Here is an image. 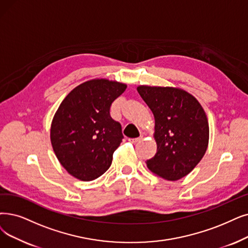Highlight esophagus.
I'll return each mask as SVG.
<instances>
[{"mask_svg": "<svg viewBox=\"0 0 248 248\" xmlns=\"http://www.w3.org/2000/svg\"><path fill=\"white\" fill-rule=\"evenodd\" d=\"M142 138H143L142 136L138 137V138H129V140H128V141L133 143V144H135V143H137V142H140V141L142 140Z\"/></svg>", "mask_w": 248, "mask_h": 248, "instance_id": "esophagus-1", "label": "esophagus"}]
</instances>
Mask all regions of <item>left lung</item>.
Segmentation results:
<instances>
[{
  "instance_id": "left-lung-1",
  "label": "left lung",
  "mask_w": 248,
  "mask_h": 248,
  "mask_svg": "<svg viewBox=\"0 0 248 248\" xmlns=\"http://www.w3.org/2000/svg\"><path fill=\"white\" fill-rule=\"evenodd\" d=\"M137 92L155 116L157 148L146 166L163 179L179 180L201 162L209 145L205 112L192 94L181 88L140 85Z\"/></svg>"
}]
</instances>
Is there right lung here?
I'll use <instances>...</instances> for the list:
<instances>
[{
    "label": "right lung",
    "instance_id": "1",
    "mask_svg": "<svg viewBox=\"0 0 248 248\" xmlns=\"http://www.w3.org/2000/svg\"><path fill=\"white\" fill-rule=\"evenodd\" d=\"M127 85L96 78L67 94L53 118L51 142L60 164L81 181L102 176L122 142L121 124L110 115L112 103Z\"/></svg>",
    "mask_w": 248,
    "mask_h": 248
}]
</instances>
